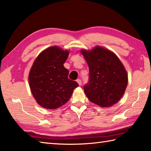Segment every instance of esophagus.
Instances as JSON below:
<instances>
[{
	"label": "esophagus",
	"mask_w": 151,
	"mask_h": 151,
	"mask_svg": "<svg viewBox=\"0 0 151 151\" xmlns=\"http://www.w3.org/2000/svg\"><path fill=\"white\" fill-rule=\"evenodd\" d=\"M76 82H77L78 84L79 85H80V86L82 84V81L81 80V79H78V80L76 81Z\"/></svg>",
	"instance_id": "34e87169"
}]
</instances>
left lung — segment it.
I'll list each match as a JSON object with an SVG mask.
<instances>
[{
    "instance_id": "obj_1",
    "label": "left lung",
    "mask_w": 151,
    "mask_h": 151,
    "mask_svg": "<svg viewBox=\"0 0 151 151\" xmlns=\"http://www.w3.org/2000/svg\"><path fill=\"white\" fill-rule=\"evenodd\" d=\"M81 52L89 67V82L84 86L87 98L100 107L116 104L124 94L128 82L121 61L113 52L100 46Z\"/></svg>"
}]
</instances>
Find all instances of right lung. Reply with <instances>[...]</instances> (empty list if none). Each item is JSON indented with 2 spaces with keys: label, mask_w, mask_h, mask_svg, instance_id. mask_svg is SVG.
I'll list each match as a JSON object with an SVG mask.
<instances>
[{
  "label": "right lung",
  "mask_w": 151,
  "mask_h": 151,
  "mask_svg": "<svg viewBox=\"0 0 151 151\" xmlns=\"http://www.w3.org/2000/svg\"><path fill=\"white\" fill-rule=\"evenodd\" d=\"M68 54L67 50L52 46L40 53L30 69V90L43 108L55 109L64 105L78 86L76 81L68 78V70L64 67Z\"/></svg>",
  "instance_id": "obj_1"
}]
</instances>
